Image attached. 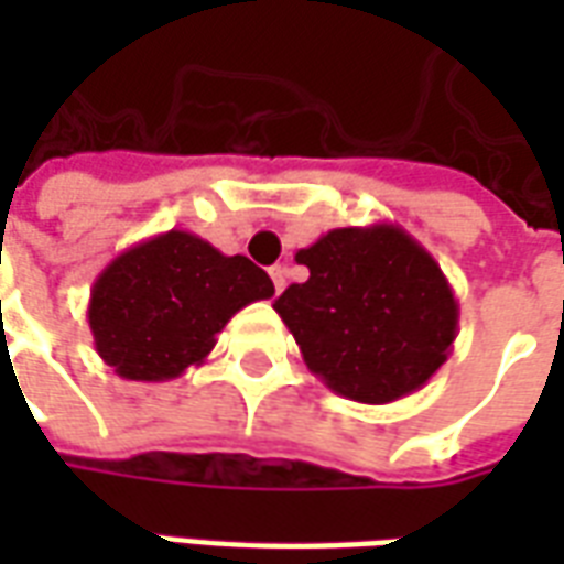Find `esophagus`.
Segmentation results:
<instances>
[{"label": "esophagus", "mask_w": 564, "mask_h": 564, "mask_svg": "<svg viewBox=\"0 0 564 564\" xmlns=\"http://www.w3.org/2000/svg\"><path fill=\"white\" fill-rule=\"evenodd\" d=\"M269 274L271 281H274V293H283V286H286V265H271Z\"/></svg>", "instance_id": "obj_1"}]
</instances>
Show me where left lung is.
<instances>
[{
    "instance_id": "1",
    "label": "left lung",
    "mask_w": 564,
    "mask_h": 564,
    "mask_svg": "<svg viewBox=\"0 0 564 564\" xmlns=\"http://www.w3.org/2000/svg\"><path fill=\"white\" fill-rule=\"evenodd\" d=\"M311 278L274 299L305 366L332 392L387 404L447 362L459 302L432 253L395 223L344 226L295 253Z\"/></svg>"
}]
</instances>
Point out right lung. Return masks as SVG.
<instances>
[{
  "label": "right lung",
  "mask_w": 564,
  "mask_h": 564,
  "mask_svg": "<svg viewBox=\"0 0 564 564\" xmlns=\"http://www.w3.org/2000/svg\"><path fill=\"white\" fill-rule=\"evenodd\" d=\"M274 283L247 257H226L193 232L153 235L111 259L90 290L96 354L127 380L160 383L202 366L217 332Z\"/></svg>",
  "instance_id": "obj_1"
}]
</instances>
